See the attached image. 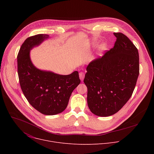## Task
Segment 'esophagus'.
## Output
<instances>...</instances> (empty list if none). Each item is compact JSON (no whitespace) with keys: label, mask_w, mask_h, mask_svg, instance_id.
<instances>
[{"label":"esophagus","mask_w":154,"mask_h":154,"mask_svg":"<svg viewBox=\"0 0 154 154\" xmlns=\"http://www.w3.org/2000/svg\"><path fill=\"white\" fill-rule=\"evenodd\" d=\"M79 77H80V79L82 81H83V79H84V77H85V74H84V72H80V73H79Z\"/></svg>","instance_id":"obj_1"}]
</instances>
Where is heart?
I'll list each match as a JSON object with an SVG mask.
<instances>
[{"label": "heart", "instance_id": "b5f03b06", "mask_svg": "<svg viewBox=\"0 0 154 154\" xmlns=\"http://www.w3.org/2000/svg\"><path fill=\"white\" fill-rule=\"evenodd\" d=\"M103 48H104V45H103V44H102V45L99 46V48H100V49H102Z\"/></svg>", "mask_w": 154, "mask_h": 154}]
</instances>
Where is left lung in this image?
Wrapping results in <instances>:
<instances>
[{
    "instance_id": "8db88e82",
    "label": "left lung",
    "mask_w": 154,
    "mask_h": 154,
    "mask_svg": "<svg viewBox=\"0 0 154 154\" xmlns=\"http://www.w3.org/2000/svg\"><path fill=\"white\" fill-rule=\"evenodd\" d=\"M113 34V48L90 63L83 80L90 111L101 117L120 110L132 95L139 75L137 48L123 33Z\"/></svg>"
}]
</instances>
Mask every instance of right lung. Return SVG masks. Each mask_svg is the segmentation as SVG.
<instances>
[{"mask_svg": "<svg viewBox=\"0 0 154 154\" xmlns=\"http://www.w3.org/2000/svg\"><path fill=\"white\" fill-rule=\"evenodd\" d=\"M49 38L48 35L38 34L25 40L17 57V73L21 90L30 104L43 115H55L67 107L80 80L77 71L60 75L39 69L33 65L30 51Z\"/></svg>", "mask_w": 154, "mask_h": 154, "instance_id": "1", "label": "right lung"}]
</instances>
